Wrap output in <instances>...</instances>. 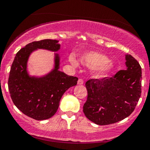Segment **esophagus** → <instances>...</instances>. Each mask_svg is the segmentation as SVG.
<instances>
[{
    "instance_id": "esophagus-1",
    "label": "esophagus",
    "mask_w": 150,
    "mask_h": 150,
    "mask_svg": "<svg viewBox=\"0 0 150 150\" xmlns=\"http://www.w3.org/2000/svg\"><path fill=\"white\" fill-rule=\"evenodd\" d=\"M83 80L82 79H79L78 81H77V85H83Z\"/></svg>"
}]
</instances>
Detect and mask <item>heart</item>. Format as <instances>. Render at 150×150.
Here are the masks:
<instances>
[{
	"label": "heart",
	"instance_id": "1",
	"mask_svg": "<svg viewBox=\"0 0 150 150\" xmlns=\"http://www.w3.org/2000/svg\"><path fill=\"white\" fill-rule=\"evenodd\" d=\"M70 61L72 65H77L75 58L71 56ZM80 62L84 66L93 68L94 76L97 78L104 77L114 68V65L108 60L106 55L95 51H91L84 53L80 56Z\"/></svg>",
	"mask_w": 150,
	"mask_h": 150
}]
</instances>
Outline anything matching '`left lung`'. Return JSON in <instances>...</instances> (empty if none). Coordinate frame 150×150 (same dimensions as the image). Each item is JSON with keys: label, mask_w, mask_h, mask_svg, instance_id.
Masks as SVG:
<instances>
[{"label": "left lung", "mask_w": 150, "mask_h": 150, "mask_svg": "<svg viewBox=\"0 0 150 150\" xmlns=\"http://www.w3.org/2000/svg\"><path fill=\"white\" fill-rule=\"evenodd\" d=\"M126 69L110 78L91 79L86 82L87 99L83 106L85 116L104 125L130 116L141 95L142 69L131 55H125Z\"/></svg>", "instance_id": "8db88e82"}]
</instances>
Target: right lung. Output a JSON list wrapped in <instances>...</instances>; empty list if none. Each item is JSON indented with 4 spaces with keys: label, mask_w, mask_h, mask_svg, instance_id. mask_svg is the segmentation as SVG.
<instances>
[{
    "label": "right lung",
    "mask_w": 150,
    "mask_h": 150,
    "mask_svg": "<svg viewBox=\"0 0 150 150\" xmlns=\"http://www.w3.org/2000/svg\"><path fill=\"white\" fill-rule=\"evenodd\" d=\"M58 42L44 39L30 43L16 53L10 68L8 89L12 100L24 114L37 120L51 118L63 94L78 80L60 71V56L56 53L53 68L49 73L40 77L29 74L27 63L31 53L37 49L57 52L61 49Z\"/></svg>",
    "instance_id": "1"
}]
</instances>
